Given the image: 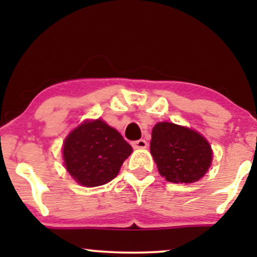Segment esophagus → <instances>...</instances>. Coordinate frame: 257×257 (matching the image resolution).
<instances>
[{
	"label": "esophagus",
	"mask_w": 257,
	"mask_h": 257,
	"mask_svg": "<svg viewBox=\"0 0 257 257\" xmlns=\"http://www.w3.org/2000/svg\"><path fill=\"white\" fill-rule=\"evenodd\" d=\"M132 145H133V147H134V149H146V147H147V141L144 140V139H140V140L134 141V143H133Z\"/></svg>",
	"instance_id": "obj_1"
}]
</instances>
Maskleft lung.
Wrapping results in <instances>:
<instances>
[{"mask_svg":"<svg viewBox=\"0 0 257 257\" xmlns=\"http://www.w3.org/2000/svg\"><path fill=\"white\" fill-rule=\"evenodd\" d=\"M150 149L159 174L174 184L198 181L213 161V150L203 135L169 122L153 126Z\"/></svg>","mask_w":257,"mask_h":257,"instance_id":"obj_1","label":"left lung"}]
</instances>
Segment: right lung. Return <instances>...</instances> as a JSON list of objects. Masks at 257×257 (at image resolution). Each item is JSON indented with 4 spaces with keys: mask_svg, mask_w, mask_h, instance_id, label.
<instances>
[{
    "mask_svg": "<svg viewBox=\"0 0 257 257\" xmlns=\"http://www.w3.org/2000/svg\"><path fill=\"white\" fill-rule=\"evenodd\" d=\"M132 152L122 135L104 120H85L65 139L64 166L79 185L96 187L116 178Z\"/></svg>",
    "mask_w": 257,
    "mask_h": 257,
    "instance_id": "1",
    "label": "right lung"
}]
</instances>
